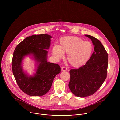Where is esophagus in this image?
<instances>
[{
    "label": "esophagus",
    "instance_id": "34e87169",
    "mask_svg": "<svg viewBox=\"0 0 120 120\" xmlns=\"http://www.w3.org/2000/svg\"><path fill=\"white\" fill-rule=\"evenodd\" d=\"M67 70V68H66V67H63L62 68V70L63 71H66Z\"/></svg>",
    "mask_w": 120,
    "mask_h": 120
}]
</instances>
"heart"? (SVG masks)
I'll return each instance as SVG.
<instances>
[{"label":"heart","mask_w":120,"mask_h":120,"mask_svg":"<svg viewBox=\"0 0 120 120\" xmlns=\"http://www.w3.org/2000/svg\"><path fill=\"white\" fill-rule=\"evenodd\" d=\"M59 45H55L52 48L54 57L60 60L67 54V61L72 66L80 67L90 59L93 51V46L89 41L74 36H65L61 38Z\"/></svg>","instance_id":"1"}]
</instances>
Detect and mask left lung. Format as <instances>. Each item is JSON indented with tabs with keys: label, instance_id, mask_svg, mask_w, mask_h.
<instances>
[{
	"label": "left lung",
	"instance_id": "8db88e82",
	"mask_svg": "<svg viewBox=\"0 0 120 120\" xmlns=\"http://www.w3.org/2000/svg\"><path fill=\"white\" fill-rule=\"evenodd\" d=\"M94 46V52L85 65L70 71L68 84L70 91L76 96L85 97L94 94L106 78L108 56L103 45L97 38L90 35Z\"/></svg>",
	"mask_w": 120,
	"mask_h": 120
}]
</instances>
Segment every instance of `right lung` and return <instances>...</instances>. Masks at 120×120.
<instances>
[{
    "label": "right lung",
    "instance_id": "right-lung-1",
    "mask_svg": "<svg viewBox=\"0 0 120 120\" xmlns=\"http://www.w3.org/2000/svg\"><path fill=\"white\" fill-rule=\"evenodd\" d=\"M52 37L47 34L35 35L23 40L15 47L13 53V74L20 89L30 96L46 94L50 89L55 76L61 72L57 64L47 61L48 49ZM31 54L37 63V68L34 76L29 77L22 70V60Z\"/></svg>",
    "mask_w": 120,
    "mask_h": 120
}]
</instances>
